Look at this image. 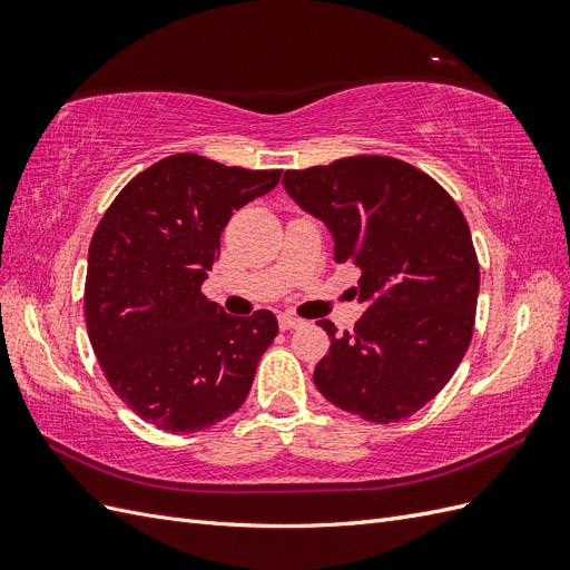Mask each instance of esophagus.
I'll return each instance as SVG.
<instances>
[{"label": "esophagus", "instance_id": "1", "mask_svg": "<svg viewBox=\"0 0 570 570\" xmlns=\"http://www.w3.org/2000/svg\"><path fill=\"white\" fill-rule=\"evenodd\" d=\"M278 325H281V331H292V327L302 325V321L295 318L292 314H281V316H278Z\"/></svg>", "mask_w": 570, "mask_h": 570}]
</instances>
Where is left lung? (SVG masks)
Masks as SVG:
<instances>
[{
  "mask_svg": "<svg viewBox=\"0 0 570 570\" xmlns=\"http://www.w3.org/2000/svg\"><path fill=\"white\" fill-rule=\"evenodd\" d=\"M287 195L321 218L335 262L361 268L368 308L337 335L314 383L327 402L373 423L423 409L450 383L475 325L480 266L459 204L421 168L383 154L285 170Z\"/></svg>",
  "mask_w": 570,
  "mask_h": 570,
  "instance_id": "1",
  "label": "left lung"
}]
</instances>
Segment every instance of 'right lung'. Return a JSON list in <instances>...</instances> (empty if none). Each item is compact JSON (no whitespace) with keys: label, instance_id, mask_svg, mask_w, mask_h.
I'll return each instance as SVG.
<instances>
[{"label":"right lung","instance_id":"1","mask_svg":"<svg viewBox=\"0 0 570 570\" xmlns=\"http://www.w3.org/2000/svg\"><path fill=\"white\" fill-rule=\"evenodd\" d=\"M281 174L174 154L120 189L92 235L85 323L95 356L120 400L166 433H199L243 406L278 335L266 308L230 316L202 283L233 212Z\"/></svg>","mask_w":570,"mask_h":570}]
</instances>
